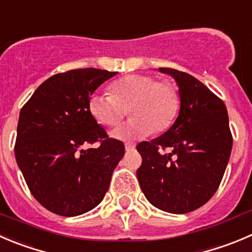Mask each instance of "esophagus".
<instances>
[{
  "instance_id": "1",
  "label": "esophagus",
  "mask_w": 252,
  "mask_h": 252,
  "mask_svg": "<svg viewBox=\"0 0 252 252\" xmlns=\"http://www.w3.org/2000/svg\"><path fill=\"white\" fill-rule=\"evenodd\" d=\"M135 147H136V143L125 142V150L126 151H132V150H135Z\"/></svg>"
}]
</instances>
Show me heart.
I'll return each instance as SVG.
<instances>
[{
    "instance_id": "heart-1",
    "label": "heart",
    "mask_w": 252,
    "mask_h": 252,
    "mask_svg": "<svg viewBox=\"0 0 252 252\" xmlns=\"http://www.w3.org/2000/svg\"><path fill=\"white\" fill-rule=\"evenodd\" d=\"M110 94H94L89 99V111L102 126H116L126 114L127 122L112 131L120 140L142 137L152 131L169 128L179 111V94L168 80L147 74H131L114 81Z\"/></svg>"
}]
</instances>
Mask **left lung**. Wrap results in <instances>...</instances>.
<instances>
[{"mask_svg":"<svg viewBox=\"0 0 252 252\" xmlns=\"http://www.w3.org/2000/svg\"><path fill=\"white\" fill-rule=\"evenodd\" d=\"M158 70L177 81L181 109L167 132L138 143L142 164L136 174L153 207L186 214L204 205L219 188L232 147L229 117L222 100L198 79L176 69ZM166 148L172 152L162 153Z\"/></svg>","mask_w":252,"mask_h":252,"instance_id":"obj_1","label":"left lung"}]
</instances>
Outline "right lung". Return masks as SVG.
<instances>
[{"label": "right lung", "instance_id": "add662e5", "mask_svg": "<svg viewBox=\"0 0 252 252\" xmlns=\"http://www.w3.org/2000/svg\"><path fill=\"white\" fill-rule=\"evenodd\" d=\"M116 71L86 68L50 76L22 107L14 156L31 193L49 212L76 217L94 209L125 155L89 111V99ZM99 142L97 149H85Z\"/></svg>", "mask_w": 252, "mask_h": 252}]
</instances>
